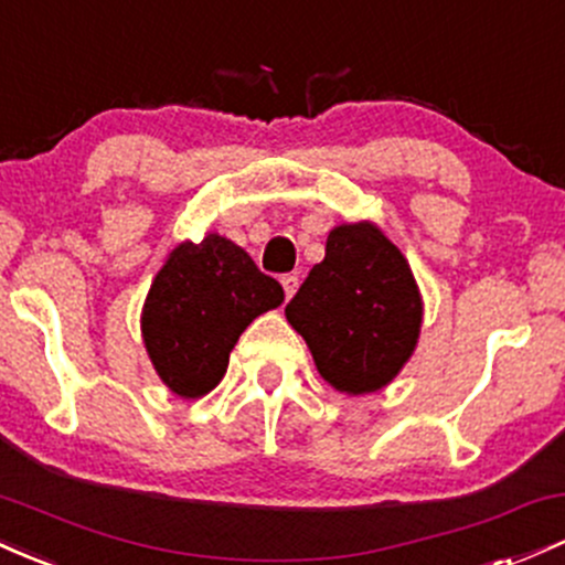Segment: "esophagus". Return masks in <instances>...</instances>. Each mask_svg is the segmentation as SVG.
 Masks as SVG:
<instances>
[{"label": "esophagus", "instance_id": "34e87169", "mask_svg": "<svg viewBox=\"0 0 565 565\" xmlns=\"http://www.w3.org/2000/svg\"><path fill=\"white\" fill-rule=\"evenodd\" d=\"M297 276H292V273H287V276H281V287H284V295H287V300H292V295L297 292Z\"/></svg>", "mask_w": 565, "mask_h": 565}]
</instances>
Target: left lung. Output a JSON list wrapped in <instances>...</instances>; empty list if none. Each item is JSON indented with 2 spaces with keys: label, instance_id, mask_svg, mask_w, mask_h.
<instances>
[{
  "label": "left lung",
  "instance_id": "1",
  "mask_svg": "<svg viewBox=\"0 0 565 565\" xmlns=\"http://www.w3.org/2000/svg\"><path fill=\"white\" fill-rule=\"evenodd\" d=\"M316 370L345 394L392 383L418 343L424 302L411 265L373 222L338 225L327 252L289 300Z\"/></svg>",
  "mask_w": 565,
  "mask_h": 565
}]
</instances>
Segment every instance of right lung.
Returning a JSON list of instances; mask_svg holds the SVG:
<instances>
[{
    "label": "right lung",
    "mask_w": 565,
    "mask_h": 565,
    "mask_svg": "<svg viewBox=\"0 0 565 565\" xmlns=\"http://www.w3.org/2000/svg\"><path fill=\"white\" fill-rule=\"evenodd\" d=\"M284 289L233 241L209 233L184 241L154 276L141 311V338L154 373L184 399L209 394L225 375L233 345Z\"/></svg>",
    "instance_id": "1"
}]
</instances>
